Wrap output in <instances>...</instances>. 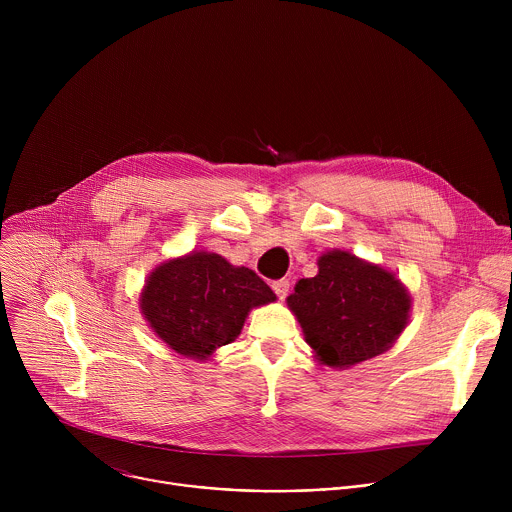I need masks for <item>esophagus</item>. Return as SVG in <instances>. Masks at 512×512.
<instances>
[{"label":"esophagus","instance_id":"obj_1","mask_svg":"<svg viewBox=\"0 0 512 512\" xmlns=\"http://www.w3.org/2000/svg\"><path fill=\"white\" fill-rule=\"evenodd\" d=\"M273 291H275L279 300H283V298L287 296V291H289V281H287V279L273 281Z\"/></svg>","mask_w":512,"mask_h":512}]
</instances>
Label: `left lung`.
Here are the masks:
<instances>
[{
  "instance_id": "obj_1",
  "label": "left lung",
  "mask_w": 512,
  "mask_h": 512,
  "mask_svg": "<svg viewBox=\"0 0 512 512\" xmlns=\"http://www.w3.org/2000/svg\"><path fill=\"white\" fill-rule=\"evenodd\" d=\"M285 302L330 369L387 352L411 316V294L393 271L342 249L322 253L316 277L300 279Z\"/></svg>"
}]
</instances>
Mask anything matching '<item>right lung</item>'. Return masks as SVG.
Wrapping results in <instances>:
<instances>
[{
  "label": "right lung",
  "mask_w": 512,
  "mask_h": 512,
  "mask_svg": "<svg viewBox=\"0 0 512 512\" xmlns=\"http://www.w3.org/2000/svg\"><path fill=\"white\" fill-rule=\"evenodd\" d=\"M271 287L223 255L190 251L156 265L139 294V310L170 350L196 362L237 340L253 308L273 304Z\"/></svg>",
  "instance_id": "add662e5"
}]
</instances>
